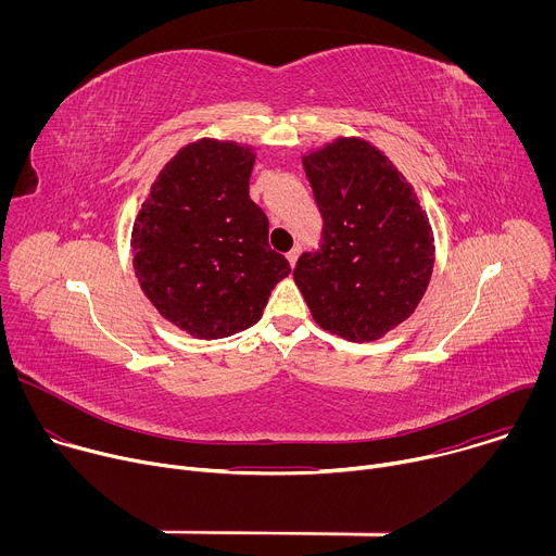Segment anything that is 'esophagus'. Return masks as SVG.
I'll list each match as a JSON object with an SVG mask.
<instances>
[{
    "label": "esophagus",
    "instance_id": "1",
    "mask_svg": "<svg viewBox=\"0 0 556 556\" xmlns=\"http://www.w3.org/2000/svg\"><path fill=\"white\" fill-rule=\"evenodd\" d=\"M286 257H288L290 266H294V264H296V257H299V249H292V251H290Z\"/></svg>",
    "mask_w": 556,
    "mask_h": 556
}]
</instances>
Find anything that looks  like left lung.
<instances>
[{"mask_svg": "<svg viewBox=\"0 0 556 556\" xmlns=\"http://www.w3.org/2000/svg\"><path fill=\"white\" fill-rule=\"evenodd\" d=\"M324 217L319 249L294 266L314 321L376 341L409 319L433 270V235L412 185L365 140L339 138L303 161Z\"/></svg>", "mask_w": 556, "mask_h": 556, "instance_id": "8db88e82", "label": "left lung"}]
</instances>
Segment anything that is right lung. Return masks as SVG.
Segmentation results:
<instances>
[{"label": "right lung", "instance_id": "add662e5", "mask_svg": "<svg viewBox=\"0 0 556 556\" xmlns=\"http://www.w3.org/2000/svg\"><path fill=\"white\" fill-rule=\"evenodd\" d=\"M255 155L232 142L180 149L153 182L131 232L142 292L165 319L200 339L251 328L290 275L270 251L268 217L251 200Z\"/></svg>", "mask_w": 556, "mask_h": 556}]
</instances>
